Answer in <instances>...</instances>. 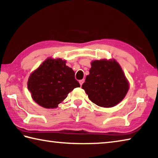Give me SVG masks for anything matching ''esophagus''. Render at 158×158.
I'll list each match as a JSON object with an SVG mask.
<instances>
[{
    "label": "esophagus",
    "mask_w": 158,
    "mask_h": 158,
    "mask_svg": "<svg viewBox=\"0 0 158 158\" xmlns=\"http://www.w3.org/2000/svg\"><path fill=\"white\" fill-rule=\"evenodd\" d=\"M84 82V79H81V80H79V84H80V85H82V84H83V83Z\"/></svg>",
    "instance_id": "34e87169"
}]
</instances>
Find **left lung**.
I'll use <instances>...</instances> for the list:
<instances>
[{
  "mask_svg": "<svg viewBox=\"0 0 158 158\" xmlns=\"http://www.w3.org/2000/svg\"><path fill=\"white\" fill-rule=\"evenodd\" d=\"M89 73L81 88L95 105L112 107L126 95L129 84L116 60L93 61Z\"/></svg>",
  "mask_w": 158,
  "mask_h": 158,
  "instance_id": "1",
  "label": "left lung"
}]
</instances>
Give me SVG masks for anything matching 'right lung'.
Listing matches in <instances>:
<instances>
[{
	"label": "right lung",
	"instance_id": "1",
	"mask_svg": "<svg viewBox=\"0 0 158 158\" xmlns=\"http://www.w3.org/2000/svg\"><path fill=\"white\" fill-rule=\"evenodd\" d=\"M60 58H48L35 69L28 80L32 98L44 108H56L69 92L80 84L75 79L73 69Z\"/></svg>",
	"mask_w": 158,
	"mask_h": 158
}]
</instances>
